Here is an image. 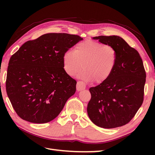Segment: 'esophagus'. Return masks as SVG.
Returning a JSON list of instances; mask_svg holds the SVG:
<instances>
[{
  "mask_svg": "<svg viewBox=\"0 0 155 155\" xmlns=\"http://www.w3.org/2000/svg\"><path fill=\"white\" fill-rule=\"evenodd\" d=\"M85 88H86V85L85 83H83V81H78L77 85H76V88L78 91L85 90Z\"/></svg>",
  "mask_w": 155,
  "mask_h": 155,
  "instance_id": "34e87169",
  "label": "esophagus"
}]
</instances>
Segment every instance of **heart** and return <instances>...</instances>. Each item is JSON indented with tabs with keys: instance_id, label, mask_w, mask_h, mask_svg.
<instances>
[{
	"instance_id": "1",
	"label": "heart",
	"mask_w": 155,
	"mask_h": 155,
	"mask_svg": "<svg viewBox=\"0 0 155 155\" xmlns=\"http://www.w3.org/2000/svg\"><path fill=\"white\" fill-rule=\"evenodd\" d=\"M116 50L110 45H104L93 40L79 43L74 51L68 50L63 55V68L69 76L78 74L79 78L96 83L105 81L116 67Z\"/></svg>"
}]
</instances>
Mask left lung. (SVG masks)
<instances>
[{"mask_svg": "<svg viewBox=\"0 0 155 155\" xmlns=\"http://www.w3.org/2000/svg\"><path fill=\"white\" fill-rule=\"evenodd\" d=\"M92 39L113 46L117 61L110 77L89 89L88 117L102 128L123 126L133 119L143 101L146 74L142 59L138 51L119 36L101 35Z\"/></svg>", "mask_w": 155, "mask_h": 155, "instance_id": "1", "label": "left lung"}]
</instances>
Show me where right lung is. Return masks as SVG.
<instances>
[{"instance_id": "right-lung-1", "label": "right lung", "mask_w": 155, "mask_h": 155, "mask_svg": "<svg viewBox=\"0 0 155 155\" xmlns=\"http://www.w3.org/2000/svg\"><path fill=\"white\" fill-rule=\"evenodd\" d=\"M83 38L50 33L26 42L10 59L6 92L22 120L35 124L57 117L76 91V81L64 71L63 55Z\"/></svg>"}]
</instances>
